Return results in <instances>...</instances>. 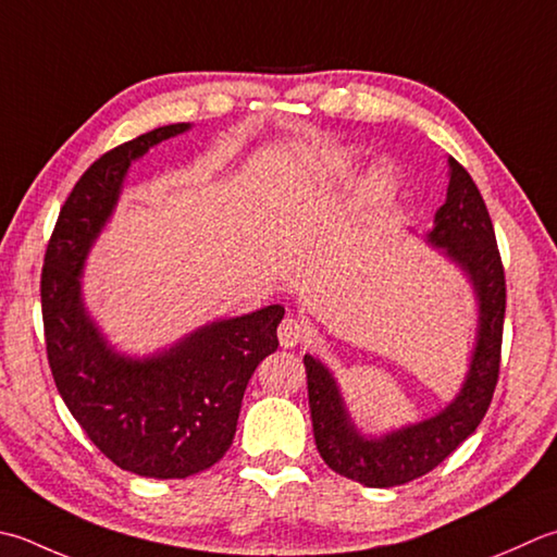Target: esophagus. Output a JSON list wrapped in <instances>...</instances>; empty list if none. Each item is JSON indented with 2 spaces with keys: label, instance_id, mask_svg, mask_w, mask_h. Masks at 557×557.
Segmentation results:
<instances>
[{
  "label": "esophagus",
  "instance_id": "34e87169",
  "mask_svg": "<svg viewBox=\"0 0 557 557\" xmlns=\"http://www.w3.org/2000/svg\"><path fill=\"white\" fill-rule=\"evenodd\" d=\"M307 325H304L299 319H294V315H287L285 321L280 323L277 329V337H280V345L282 347H297L304 337H307Z\"/></svg>",
  "mask_w": 557,
  "mask_h": 557
}]
</instances>
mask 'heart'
<instances>
[{
	"label": "heart",
	"instance_id": "b5f03b06",
	"mask_svg": "<svg viewBox=\"0 0 557 557\" xmlns=\"http://www.w3.org/2000/svg\"><path fill=\"white\" fill-rule=\"evenodd\" d=\"M391 183H394V178H391V173H388V171H381V173H376V178H374V193H379V195H386V193L391 190Z\"/></svg>",
	"mask_w": 557,
	"mask_h": 557
}]
</instances>
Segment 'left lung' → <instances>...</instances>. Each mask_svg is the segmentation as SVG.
Masks as SVG:
<instances>
[{
  "mask_svg": "<svg viewBox=\"0 0 557 557\" xmlns=\"http://www.w3.org/2000/svg\"><path fill=\"white\" fill-rule=\"evenodd\" d=\"M449 169L446 202L434 214L428 242L444 248L466 272L478 297V341L461 394L430 420L367 440L350 422L333 374L319 359L304 355L315 449L335 473L367 487L403 485L437 468L475 432L497 386L507 304L505 268L481 190L459 161L449 159Z\"/></svg>",
  "mask_w": 557,
  "mask_h": 557,
  "instance_id": "1",
  "label": "left lung"
}]
</instances>
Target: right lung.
<instances>
[{
	"instance_id": "add662e5",
	"label": "right lung",
	"mask_w": 557,
	"mask_h": 557,
	"mask_svg": "<svg viewBox=\"0 0 557 557\" xmlns=\"http://www.w3.org/2000/svg\"><path fill=\"white\" fill-rule=\"evenodd\" d=\"M188 127H157L96 159L62 205L40 275L48 362L64 406L115 466L159 481L207 471L226 454L248 379L277 350L285 315L272 304L133 359L113 352L86 313L84 260L113 212L129 163Z\"/></svg>"
}]
</instances>
